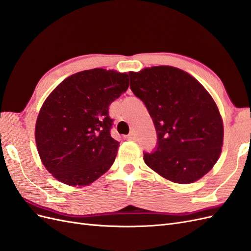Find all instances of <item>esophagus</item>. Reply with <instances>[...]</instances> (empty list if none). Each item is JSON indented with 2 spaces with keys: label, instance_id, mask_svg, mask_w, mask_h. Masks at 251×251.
Segmentation results:
<instances>
[{
  "label": "esophagus",
  "instance_id": "1",
  "mask_svg": "<svg viewBox=\"0 0 251 251\" xmlns=\"http://www.w3.org/2000/svg\"><path fill=\"white\" fill-rule=\"evenodd\" d=\"M127 138H128V139H131V140H134V139L136 138V134H135V132H133V131H132L130 134H128V135H127Z\"/></svg>",
  "mask_w": 251,
  "mask_h": 251
}]
</instances>
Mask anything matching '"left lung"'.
<instances>
[{"label":"left lung","instance_id":"8db88e82","mask_svg":"<svg viewBox=\"0 0 251 251\" xmlns=\"http://www.w3.org/2000/svg\"><path fill=\"white\" fill-rule=\"evenodd\" d=\"M130 88L150 113L157 133L144 162L163 178L187 184L217 162L223 123L216 102L201 83L178 68L158 66L130 72Z\"/></svg>","mask_w":251,"mask_h":251}]
</instances>
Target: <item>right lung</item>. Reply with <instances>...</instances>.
<instances>
[{
  "label": "right lung",
  "mask_w": 251,
  "mask_h": 251,
  "mask_svg": "<svg viewBox=\"0 0 251 251\" xmlns=\"http://www.w3.org/2000/svg\"><path fill=\"white\" fill-rule=\"evenodd\" d=\"M128 88V74L96 68L66 78L44 102L35 125L42 162L58 181L88 185L115 160L109 105Z\"/></svg>",
  "instance_id": "1"
}]
</instances>
